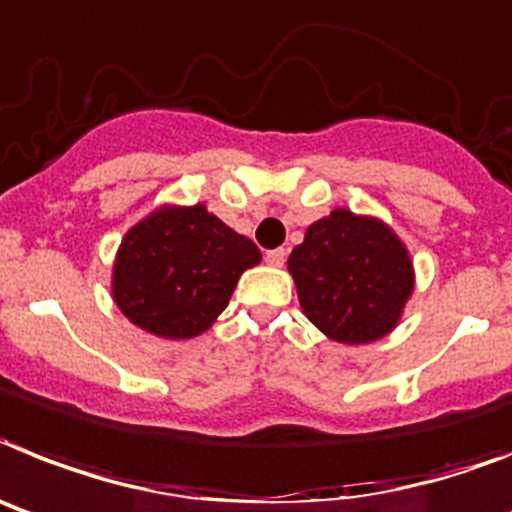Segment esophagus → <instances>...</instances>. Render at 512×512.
<instances>
[{
    "mask_svg": "<svg viewBox=\"0 0 512 512\" xmlns=\"http://www.w3.org/2000/svg\"><path fill=\"white\" fill-rule=\"evenodd\" d=\"M265 263L273 265V268H281L286 263V249H270V252H265Z\"/></svg>",
    "mask_w": 512,
    "mask_h": 512,
    "instance_id": "esophagus-1",
    "label": "esophagus"
}]
</instances>
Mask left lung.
<instances>
[{
  "label": "left lung",
  "mask_w": 512,
  "mask_h": 512,
  "mask_svg": "<svg viewBox=\"0 0 512 512\" xmlns=\"http://www.w3.org/2000/svg\"><path fill=\"white\" fill-rule=\"evenodd\" d=\"M307 320L330 341L372 343L398 325L414 294V263L401 236L375 216L336 208L289 255Z\"/></svg>",
  "instance_id": "8db88e82"
}]
</instances>
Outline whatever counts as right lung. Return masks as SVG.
I'll return each instance as SVG.
<instances>
[{
  "label": "right lung",
  "instance_id": "add662e5",
  "mask_svg": "<svg viewBox=\"0 0 512 512\" xmlns=\"http://www.w3.org/2000/svg\"><path fill=\"white\" fill-rule=\"evenodd\" d=\"M263 260L205 205H161L117 249L111 296L122 315L158 338H195L218 320L236 281Z\"/></svg>",
  "mask_w": 512,
  "mask_h": 512
}]
</instances>
